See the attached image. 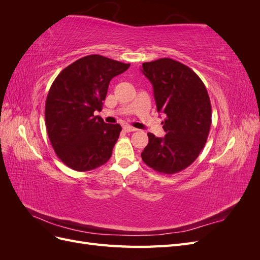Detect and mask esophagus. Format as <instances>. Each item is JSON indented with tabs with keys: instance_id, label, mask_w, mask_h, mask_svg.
Masks as SVG:
<instances>
[{
	"instance_id": "34e87169",
	"label": "esophagus",
	"mask_w": 260,
	"mask_h": 260,
	"mask_svg": "<svg viewBox=\"0 0 260 260\" xmlns=\"http://www.w3.org/2000/svg\"><path fill=\"white\" fill-rule=\"evenodd\" d=\"M123 130H124L125 132H133V131H136L137 129L131 127V125H129V124H125V125H123Z\"/></svg>"
}]
</instances>
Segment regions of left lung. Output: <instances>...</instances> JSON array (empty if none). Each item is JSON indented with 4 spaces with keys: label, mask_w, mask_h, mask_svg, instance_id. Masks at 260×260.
<instances>
[{
    "label": "left lung",
    "mask_w": 260,
    "mask_h": 260,
    "mask_svg": "<svg viewBox=\"0 0 260 260\" xmlns=\"http://www.w3.org/2000/svg\"><path fill=\"white\" fill-rule=\"evenodd\" d=\"M141 70L153 85L157 112L166 115V136L147 133L141 157L155 171L177 174L198 158L207 141L211 105L206 86L191 68L171 58L143 62Z\"/></svg>",
    "instance_id": "obj_1"
}]
</instances>
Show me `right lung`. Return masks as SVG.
<instances>
[{"instance_id": "right-lung-1", "label": "right lung", "mask_w": 260, "mask_h": 260, "mask_svg": "<svg viewBox=\"0 0 260 260\" xmlns=\"http://www.w3.org/2000/svg\"><path fill=\"white\" fill-rule=\"evenodd\" d=\"M130 64L102 55H88L61 70L45 102V124L58 158L77 171L104 165L113 153L121 127L105 123L102 111L108 85Z\"/></svg>"}]
</instances>
